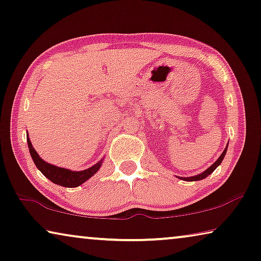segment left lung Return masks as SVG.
Instances as JSON below:
<instances>
[{
    "instance_id": "8db88e82",
    "label": "left lung",
    "mask_w": 261,
    "mask_h": 261,
    "mask_svg": "<svg viewBox=\"0 0 261 261\" xmlns=\"http://www.w3.org/2000/svg\"><path fill=\"white\" fill-rule=\"evenodd\" d=\"M226 151H227V146H226V149H225L224 151H223V153H221V155L219 158L217 159V161L213 163V164L210 166V168L207 169V170H205L204 172H201L200 174H197V176H193V177H179L180 179H182V180H186V181H196V180H201V179H204V178H206L208 176V174H211L213 171H215L218 166L220 165V163L223 162V159H224V157H225V154H226Z\"/></svg>"
}]
</instances>
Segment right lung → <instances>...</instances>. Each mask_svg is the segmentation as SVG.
Masks as SVG:
<instances>
[{"mask_svg":"<svg viewBox=\"0 0 261 261\" xmlns=\"http://www.w3.org/2000/svg\"><path fill=\"white\" fill-rule=\"evenodd\" d=\"M27 142H28V147L31 158H33L37 169L40 170L49 180H51L57 185L64 186V188H76V186L83 184L84 181H87L89 178H91L93 174L99 170L100 164H102V161H100L97 163V164L91 166V168L83 171H71L68 169L58 168V166L51 165L49 164V163L44 162L43 159L38 155L36 150L33 147V144H31L29 137L27 138Z\"/></svg>","mask_w":261,"mask_h":261,"instance_id":"1","label":"right lung"}]
</instances>
